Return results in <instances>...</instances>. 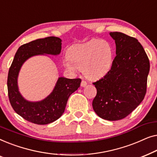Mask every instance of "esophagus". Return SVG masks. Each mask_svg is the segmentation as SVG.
<instances>
[{
  "mask_svg": "<svg viewBox=\"0 0 157 157\" xmlns=\"http://www.w3.org/2000/svg\"><path fill=\"white\" fill-rule=\"evenodd\" d=\"M86 85H87V82L85 80H82V81H81V86L82 87H85V86H86Z\"/></svg>",
  "mask_w": 157,
  "mask_h": 157,
  "instance_id": "esophagus-1",
  "label": "esophagus"
}]
</instances>
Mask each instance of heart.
<instances>
[{"mask_svg": "<svg viewBox=\"0 0 157 157\" xmlns=\"http://www.w3.org/2000/svg\"><path fill=\"white\" fill-rule=\"evenodd\" d=\"M113 61V48L111 43L92 39L72 46L63 60V65L70 71L83 70L89 78H97L111 69Z\"/></svg>", "mask_w": 157, "mask_h": 157, "instance_id": "obj_1", "label": "heart"}]
</instances>
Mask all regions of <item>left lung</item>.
<instances>
[{"label":"left lung","mask_w":157,"mask_h":157,"mask_svg":"<svg viewBox=\"0 0 157 157\" xmlns=\"http://www.w3.org/2000/svg\"><path fill=\"white\" fill-rule=\"evenodd\" d=\"M117 56L111 69L93 84L97 90L92 106L101 119L117 121L130 114L147 93L149 60L136 38L111 32Z\"/></svg>","instance_id":"left-lung-1"}]
</instances>
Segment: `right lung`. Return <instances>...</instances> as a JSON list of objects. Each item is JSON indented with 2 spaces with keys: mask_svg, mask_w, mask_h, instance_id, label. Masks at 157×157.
Wrapping results in <instances>:
<instances>
[{
  "mask_svg": "<svg viewBox=\"0 0 157 157\" xmlns=\"http://www.w3.org/2000/svg\"><path fill=\"white\" fill-rule=\"evenodd\" d=\"M61 50V39L55 36L40 38L19 47L8 75V93L13 110L31 123L44 125L55 121L63 114L71 94L79 88L81 78L60 77L54 89L45 99L37 102L25 100L18 91L17 79L23 63L36 55H59Z\"/></svg>",
  "mask_w": 157,
  "mask_h": 157,
  "instance_id": "1",
  "label": "right lung"
}]
</instances>
